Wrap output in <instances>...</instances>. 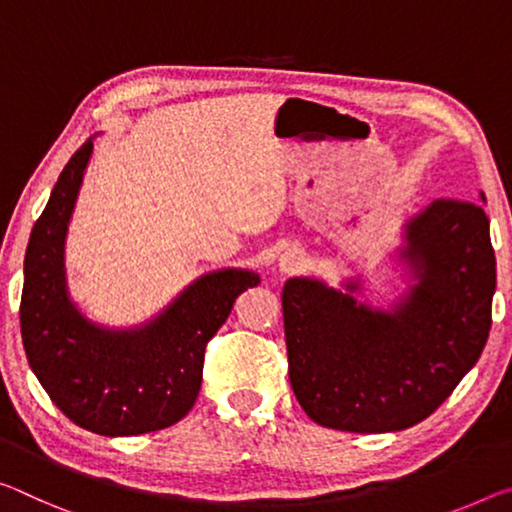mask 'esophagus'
Masks as SVG:
<instances>
[{
	"mask_svg": "<svg viewBox=\"0 0 512 512\" xmlns=\"http://www.w3.org/2000/svg\"><path fill=\"white\" fill-rule=\"evenodd\" d=\"M307 266V257L300 248L289 246L282 250V255L278 259V269L282 275H296Z\"/></svg>",
	"mask_w": 512,
	"mask_h": 512,
	"instance_id": "obj_1",
	"label": "esophagus"
}]
</instances>
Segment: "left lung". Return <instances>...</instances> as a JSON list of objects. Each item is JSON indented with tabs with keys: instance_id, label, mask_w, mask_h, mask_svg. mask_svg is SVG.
<instances>
[{
	"instance_id": "8db88e82",
	"label": "left lung",
	"mask_w": 512,
	"mask_h": 512,
	"mask_svg": "<svg viewBox=\"0 0 512 512\" xmlns=\"http://www.w3.org/2000/svg\"><path fill=\"white\" fill-rule=\"evenodd\" d=\"M401 257L417 285L392 312L312 278L282 289L289 380L316 424L403 431L431 417L481 358L497 287L483 207L435 200L405 225Z\"/></svg>"
}]
</instances>
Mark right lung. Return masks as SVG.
Wrapping results in <instances>:
<instances>
[{"instance_id":"1","label":"right lung","mask_w":512,"mask_h":512,"mask_svg":"<svg viewBox=\"0 0 512 512\" xmlns=\"http://www.w3.org/2000/svg\"><path fill=\"white\" fill-rule=\"evenodd\" d=\"M93 139L72 154L29 237L20 330L29 367L56 408L86 431L127 437L189 415L205 348L259 275L225 269L186 287L141 328L109 330L81 316L66 289L63 241Z\"/></svg>"}]
</instances>
